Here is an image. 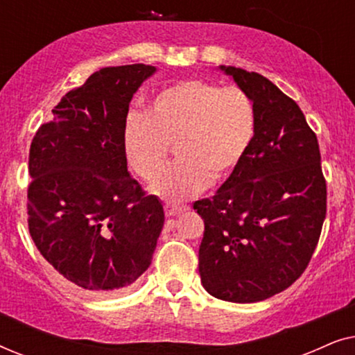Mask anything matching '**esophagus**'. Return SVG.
Masks as SVG:
<instances>
[{"label":"esophagus","mask_w":355,"mask_h":355,"mask_svg":"<svg viewBox=\"0 0 355 355\" xmlns=\"http://www.w3.org/2000/svg\"><path fill=\"white\" fill-rule=\"evenodd\" d=\"M164 211H166V216H176V215H181V213L184 211V208L176 207V205H169V203H166V205H164Z\"/></svg>","instance_id":"obj_1"}]
</instances>
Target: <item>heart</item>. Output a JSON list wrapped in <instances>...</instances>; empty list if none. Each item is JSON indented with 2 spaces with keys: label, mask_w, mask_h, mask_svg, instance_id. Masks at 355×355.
Wrapping results in <instances>:
<instances>
[{
  "label": "heart",
  "mask_w": 355,
  "mask_h": 355,
  "mask_svg": "<svg viewBox=\"0 0 355 355\" xmlns=\"http://www.w3.org/2000/svg\"><path fill=\"white\" fill-rule=\"evenodd\" d=\"M255 134L257 110L247 92L189 79L158 90L145 116H129L123 147L130 171L152 182L174 145L178 163L159 178L153 192L181 202L211 181L230 179L249 155Z\"/></svg>",
  "instance_id": "heart-1"
}]
</instances>
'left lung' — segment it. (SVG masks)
I'll return each mask as SVG.
<instances>
[{
    "label": "left lung",
    "mask_w": 355,
    "mask_h": 355,
    "mask_svg": "<svg viewBox=\"0 0 355 355\" xmlns=\"http://www.w3.org/2000/svg\"><path fill=\"white\" fill-rule=\"evenodd\" d=\"M220 69L254 101L257 134L241 168L193 203L205 223L198 271L213 297L252 304L307 268L327 215V182L317 135L297 103L257 72Z\"/></svg>",
    "instance_id": "left-lung-1"
}]
</instances>
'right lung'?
Listing matches in <instances>:
<instances>
[{"label": "right lung", "mask_w": 355, "mask_h": 355, "mask_svg": "<svg viewBox=\"0 0 355 355\" xmlns=\"http://www.w3.org/2000/svg\"><path fill=\"white\" fill-rule=\"evenodd\" d=\"M155 66L103 67L62 96L28 153V231L77 288L113 293L148 268L164 223L162 202L128 171L129 103Z\"/></svg>", "instance_id": "add662e5"}]
</instances>
